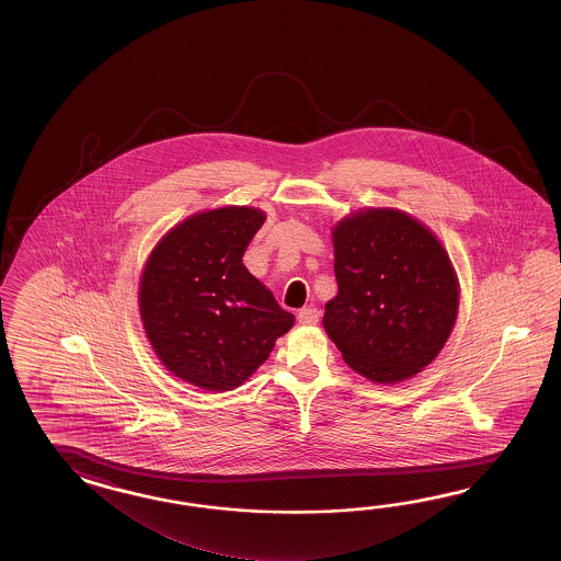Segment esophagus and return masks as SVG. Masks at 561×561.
Returning a JSON list of instances; mask_svg holds the SVG:
<instances>
[{"instance_id":"1","label":"esophagus","mask_w":561,"mask_h":561,"mask_svg":"<svg viewBox=\"0 0 561 561\" xmlns=\"http://www.w3.org/2000/svg\"><path fill=\"white\" fill-rule=\"evenodd\" d=\"M319 317H321V312L317 309H300L298 310V322L300 324H317L319 322Z\"/></svg>"}]
</instances>
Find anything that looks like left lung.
Instances as JSON below:
<instances>
[{
    "label": "left lung",
    "mask_w": 561,
    "mask_h": 561,
    "mask_svg": "<svg viewBox=\"0 0 561 561\" xmlns=\"http://www.w3.org/2000/svg\"><path fill=\"white\" fill-rule=\"evenodd\" d=\"M339 293L322 327L346 365L381 385L405 381L454 331L459 283L442 242L413 216L365 208L333 230Z\"/></svg>",
    "instance_id": "obj_1"
}]
</instances>
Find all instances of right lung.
<instances>
[{
    "instance_id": "obj_1",
    "label": "right lung",
    "mask_w": 561,
    "mask_h": 561,
    "mask_svg": "<svg viewBox=\"0 0 561 561\" xmlns=\"http://www.w3.org/2000/svg\"><path fill=\"white\" fill-rule=\"evenodd\" d=\"M263 210L225 206L172 228L144 266V331L172 375L204 391L237 389L295 324L242 256Z\"/></svg>"
}]
</instances>
